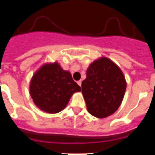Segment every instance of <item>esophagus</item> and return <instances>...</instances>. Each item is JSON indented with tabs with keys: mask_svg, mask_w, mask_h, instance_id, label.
Listing matches in <instances>:
<instances>
[{
	"mask_svg": "<svg viewBox=\"0 0 155 155\" xmlns=\"http://www.w3.org/2000/svg\"><path fill=\"white\" fill-rule=\"evenodd\" d=\"M81 80H80V81H78V82H77V83H78V85L79 86H80V87H81Z\"/></svg>",
	"mask_w": 155,
	"mask_h": 155,
	"instance_id": "34e87169",
	"label": "esophagus"
}]
</instances>
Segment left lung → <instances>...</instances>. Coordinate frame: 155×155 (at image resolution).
Wrapping results in <instances>:
<instances>
[{
	"mask_svg": "<svg viewBox=\"0 0 155 155\" xmlns=\"http://www.w3.org/2000/svg\"><path fill=\"white\" fill-rule=\"evenodd\" d=\"M86 75L81 89L87 112L100 119L113 115L121 105L127 88L120 67L110 59L101 57L88 66Z\"/></svg>",
	"mask_w": 155,
	"mask_h": 155,
	"instance_id": "8db88e82",
	"label": "left lung"
}]
</instances>
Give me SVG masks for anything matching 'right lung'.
<instances>
[{
    "label": "right lung",
    "mask_w": 155,
    "mask_h": 155,
    "mask_svg": "<svg viewBox=\"0 0 155 155\" xmlns=\"http://www.w3.org/2000/svg\"><path fill=\"white\" fill-rule=\"evenodd\" d=\"M79 91L81 87L71 74L64 71L57 61L42 64L30 81L29 93L34 104L50 114L65 109L74 93Z\"/></svg>",
    "instance_id": "obj_1"
}]
</instances>
